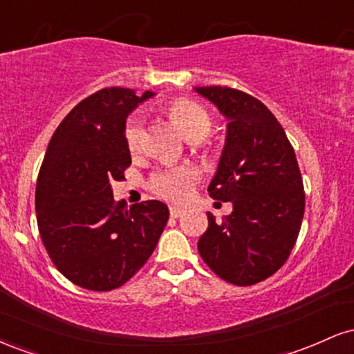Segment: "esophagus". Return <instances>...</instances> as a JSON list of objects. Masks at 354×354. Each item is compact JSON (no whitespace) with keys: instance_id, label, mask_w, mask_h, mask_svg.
Segmentation results:
<instances>
[{"instance_id":"esophagus-1","label":"esophagus","mask_w":354,"mask_h":354,"mask_svg":"<svg viewBox=\"0 0 354 354\" xmlns=\"http://www.w3.org/2000/svg\"><path fill=\"white\" fill-rule=\"evenodd\" d=\"M183 213H185V209L180 208V206H169V214H171L173 218H180Z\"/></svg>"}]
</instances>
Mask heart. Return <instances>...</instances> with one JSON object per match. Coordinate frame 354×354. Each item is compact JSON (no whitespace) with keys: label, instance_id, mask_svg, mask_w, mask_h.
<instances>
[{"label":"heart","instance_id":"obj_1","mask_svg":"<svg viewBox=\"0 0 354 354\" xmlns=\"http://www.w3.org/2000/svg\"><path fill=\"white\" fill-rule=\"evenodd\" d=\"M169 116L180 131L191 141H200L209 135L213 118L201 104L191 100H178L169 108ZM145 141V118L135 113L126 120L124 143L133 154L140 153ZM200 174L193 166H169L151 176V189L169 201H186L193 193Z\"/></svg>","mask_w":354,"mask_h":354}]
</instances>
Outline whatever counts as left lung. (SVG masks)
I'll use <instances>...</instances> for the list:
<instances>
[{
    "instance_id": "1",
    "label": "left lung",
    "mask_w": 354,
    "mask_h": 354,
    "mask_svg": "<svg viewBox=\"0 0 354 354\" xmlns=\"http://www.w3.org/2000/svg\"><path fill=\"white\" fill-rule=\"evenodd\" d=\"M228 120L213 200L233 211L198 241L201 258L225 281L250 286L270 278L293 250L304 214L303 178L283 126L265 104L233 88H194Z\"/></svg>"
}]
</instances>
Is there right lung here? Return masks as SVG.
Returning <instances> with one entry per match:
<instances>
[{
	"instance_id": "right-lung-1",
	"label": "right lung",
	"mask_w": 354,
	"mask_h": 354,
	"mask_svg": "<svg viewBox=\"0 0 354 354\" xmlns=\"http://www.w3.org/2000/svg\"><path fill=\"white\" fill-rule=\"evenodd\" d=\"M153 91L104 88L56 128L36 183L39 236L55 266L84 290L120 288L148 261L169 211L149 200L128 208L111 185L124 178L131 153L126 118Z\"/></svg>"
}]
</instances>
